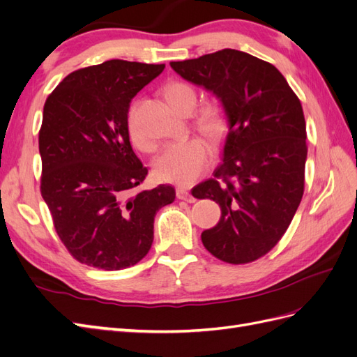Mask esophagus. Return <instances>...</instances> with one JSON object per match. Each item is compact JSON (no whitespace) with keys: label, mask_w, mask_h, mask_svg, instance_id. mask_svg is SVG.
I'll use <instances>...</instances> for the list:
<instances>
[{"label":"esophagus","mask_w":357,"mask_h":357,"mask_svg":"<svg viewBox=\"0 0 357 357\" xmlns=\"http://www.w3.org/2000/svg\"><path fill=\"white\" fill-rule=\"evenodd\" d=\"M176 193H177V198H178V199L188 201V202H195V198H193V197L190 195V192H189L188 189H185V188H178Z\"/></svg>","instance_id":"1"}]
</instances>
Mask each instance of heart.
Masks as SVG:
<instances>
[{"mask_svg": "<svg viewBox=\"0 0 357 357\" xmlns=\"http://www.w3.org/2000/svg\"><path fill=\"white\" fill-rule=\"evenodd\" d=\"M165 100L174 110L185 102L195 105V92L185 83H171L165 91ZM198 128L213 142L219 139L225 129V116L220 107L207 105L198 116ZM129 135L134 144L144 149L147 144L135 122L134 110L129 114ZM211 160V147L202 137H190L180 142L169 143L164 147L155 160L156 176L177 185H190L208 168Z\"/></svg>", "mask_w": 357, "mask_h": 357, "instance_id": "obj_1", "label": "heart"}]
</instances>
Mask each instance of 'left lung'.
Instances as JSON below:
<instances>
[{"mask_svg": "<svg viewBox=\"0 0 357 357\" xmlns=\"http://www.w3.org/2000/svg\"><path fill=\"white\" fill-rule=\"evenodd\" d=\"M169 66L213 92L229 126L214 177L192 189L222 210L219 223L201 234L202 244L223 262H253L284 235L304 195L301 101L273 63L245 52L223 49Z\"/></svg>", "mask_w": 357, "mask_h": 357, "instance_id": "left-lung-1", "label": "left lung"}]
</instances>
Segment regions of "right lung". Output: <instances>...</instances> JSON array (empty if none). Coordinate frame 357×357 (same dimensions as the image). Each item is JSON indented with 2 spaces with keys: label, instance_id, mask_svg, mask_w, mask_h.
Listing matches in <instances>:
<instances>
[{
  "label": "right lung",
  "instance_id": "add662e5",
  "mask_svg": "<svg viewBox=\"0 0 357 357\" xmlns=\"http://www.w3.org/2000/svg\"><path fill=\"white\" fill-rule=\"evenodd\" d=\"M165 63L122 59L68 74L46 100L38 134L41 197L61 241L79 262L105 271L149 253L169 185L137 192L147 168L129 143V102Z\"/></svg>",
  "mask_w": 357,
  "mask_h": 357
}]
</instances>
